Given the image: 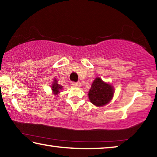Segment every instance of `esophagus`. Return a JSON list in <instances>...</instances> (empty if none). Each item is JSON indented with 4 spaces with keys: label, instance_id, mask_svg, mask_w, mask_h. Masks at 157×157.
Returning a JSON list of instances; mask_svg holds the SVG:
<instances>
[{
    "label": "esophagus",
    "instance_id": "obj_1",
    "mask_svg": "<svg viewBox=\"0 0 157 157\" xmlns=\"http://www.w3.org/2000/svg\"><path fill=\"white\" fill-rule=\"evenodd\" d=\"M73 86L75 87H80L81 84L79 82H73Z\"/></svg>",
    "mask_w": 157,
    "mask_h": 157
}]
</instances>
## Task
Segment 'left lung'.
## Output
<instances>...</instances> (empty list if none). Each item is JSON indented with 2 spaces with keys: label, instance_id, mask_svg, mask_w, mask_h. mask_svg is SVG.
I'll return each instance as SVG.
<instances>
[{
  "label": "left lung",
  "instance_id": "8db88e82",
  "mask_svg": "<svg viewBox=\"0 0 157 157\" xmlns=\"http://www.w3.org/2000/svg\"><path fill=\"white\" fill-rule=\"evenodd\" d=\"M114 92L115 91L112 85L98 77L93 82L88 96L92 104L96 107H102L110 102L113 97Z\"/></svg>",
  "mask_w": 157,
  "mask_h": 157
}]
</instances>
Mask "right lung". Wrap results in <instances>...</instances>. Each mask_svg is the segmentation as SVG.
<instances>
[{
	"label": "right lung",
	"instance_id": "right-lung-1",
	"mask_svg": "<svg viewBox=\"0 0 157 157\" xmlns=\"http://www.w3.org/2000/svg\"><path fill=\"white\" fill-rule=\"evenodd\" d=\"M51 89H52V94H54L55 96H58L59 94V93L62 91L63 86L62 85L58 84L57 79L55 78L51 85Z\"/></svg>",
	"mask_w": 157,
	"mask_h": 157
}]
</instances>
